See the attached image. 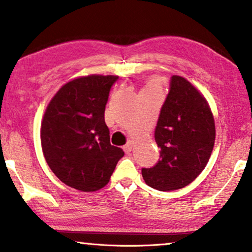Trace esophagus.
<instances>
[{
	"mask_svg": "<svg viewBox=\"0 0 252 252\" xmlns=\"http://www.w3.org/2000/svg\"><path fill=\"white\" fill-rule=\"evenodd\" d=\"M132 147H133V141L132 140H129L125 145V146H123V150H125L126 153H130L131 150H132Z\"/></svg>",
	"mask_w": 252,
	"mask_h": 252,
	"instance_id": "obj_1",
	"label": "esophagus"
}]
</instances>
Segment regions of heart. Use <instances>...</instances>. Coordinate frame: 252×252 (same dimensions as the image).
Returning a JSON list of instances; mask_svg holds the SVG:
<instances>
[{"mask_svg": "<svg viewBox=\"0 0 252 252\" xmlns=\"http://www.w3.org/2000/svg\"><path fill=\"white\" fill-rule=\"evenodd\" d=\"M158 82H160V81H158V77H152V79L150 80V83H148V86H147L146 89L147 90H155L158 88Z\"/></svg>", "mask_w": 252, "mask_h": 252, "instance_id": "heart-1", "label": "heart"}]
</instances>
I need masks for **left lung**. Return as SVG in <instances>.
<instances>
[{
	"instance_id": "1",
	"label": "left lung",
	"mask_w": 252,
	"mask_h": 252,
	"mask_svg": "<svg viewBox=\"0 0 252 252\" xmlns=\"http://www.w3.org/2000/svg\"><path fill=\"white\" fill-rule=\"evenodd\" d=\"M154 136L160 160L141 169L145 183L162 192L189 185L210 158L216 127L207 99L182 76L171 77Z\"/></svg>"
}]
</instances>
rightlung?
<instances>
[{
    "instance_id": "1",
    "label": "right lung",
    "mask_w": 252,
    "mask_h": 252,
    "mask_svg": "<svg viewBox=\"0 0 252 252\" xmlns=\"http://www.w3.org/2000/svg\"><path fill=\"white\" fill-rule=\"evenodd\" d=\"M119 76L88 75L60 88L45 109L41 145L52 172L67 186L94 192L109 182L122 148L105 123L109 91Z\"/></svg>"
}]
</instances>
